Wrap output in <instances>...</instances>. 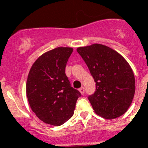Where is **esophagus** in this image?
Instances as JSON below:
<instances>
[{"mask_svg": "<svg viewBox=\"0 0 148 148\" xmlns=\"http://www.w3.org/2000/svg\"><path fill=\"white\" fill-rule=\"evenodd\" d=\"M79 92H81V94L84 95V87H82L81 88H79Z\"/></svg>", "mask_w": 148, "mask_h": 148, "instance_id": "1", "label": "esophagus"}]
</instances>
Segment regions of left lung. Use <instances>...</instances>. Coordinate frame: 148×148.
Masks as SVG:
<instances>
[{"label": "left lung", "instance_id": "8db88e82", "mask_svg": "<svg viewBox=\"0 0 148 148\" xmlns=\"http://www.w3.org/2000/svg\"><path fill=\"white\" fill-rule=\"evenodd\" d=\"M95 82V92L88 96L95 113L107 119L123 115L135 93L134 72L126 60L114 49L101 45L77 49Z\"/></svg>", "mask_w": 148, "mask_h": 148}]
</instances>
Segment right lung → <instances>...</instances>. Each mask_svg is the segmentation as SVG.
<instances>
[{
    "label": "right lung",
    "mask_w": 148,
    "mask_h": 148,
    "mask_svg": "<svg viewBox=\"0 0 148 148\" xmlns=\"http://www.w3.org/2000/svg\"><path fill=\"white\" fill-rule=\"evenodd\" d=\"M71 47H57L43 53L32 66L26 95L32 110L44 123L60 126L74 115L81 92L71 87L65 74Z\"/></svg>",
    "instance_id": "1"
}]
</instances>
